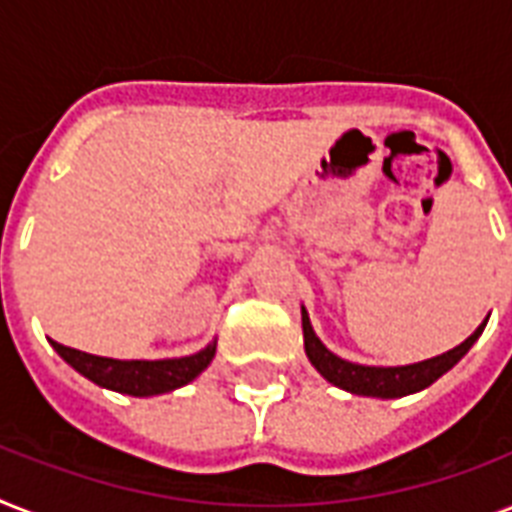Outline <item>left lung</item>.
<instances>
[{"label": "left lung", "mask_w": 512, "mask_h": 512, "mask_svg": "<svg viewBox=\"0 0 512 512\" xmlns=\"http://www.w3.org/2000/svg\"><path fill=\"white\" fill-rule=\"evenodd\" d=\"M486 321L489 319H484V324H481L468 340L460 342L457 348L446 350L441 356L425 358V361H417V364L406 366H366L332 353V350L319 340V335L313 332L311 316H308V311L303 308L305 356H308V361L316 366V372H319L324 380L332 382L335 388L348 390L353 396L401 398L409 396V393H420V390H425L428 385H433L438 377H444V374L449 372L473 345H476V340L481 337V332H484Z\"/></svg>", "instance_id": "obj_1"}]
</instances>
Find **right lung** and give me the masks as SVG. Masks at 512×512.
Segmentation results:
<instances>
[{"instance_id": "add662e5", "label": "right lung", "mask_w": 512, "mask_h": 512, "mask_svg": "<svg viewBox=\"0 0 512 512\" xmlns=\"http://www.w3.org/2000/svg\"><path fill=\"white\" fill-rule=\"evenodd\" d=\"M52 348L58 350V356L68 366H74L76 372L92 380L100 388L116 390V393H127L135 398L159 396V393H170V390L183 388L191 380H196L215 358L217 340H212L207 348L199 353L183 358H159V361H122V358H106L92 356L84 350L66 348L60 342H52Z\"/></svg>"}]
</instances>
